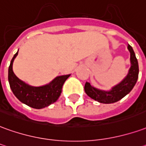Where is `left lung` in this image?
<instances>
[{
    "mask_svg": "<svg viewBox=\"0 0 146 146\" xmlns=\"http://www.w3.org/2000/svg\"><path fill=\"white\" fill-rule=\"evenodd\" d=\"M127 49L130 53V67L125 78L109 91L98 89L86 82L84 91L89 97L102 104H113L123 99L133 89L138 78V62L131 46L128 44Z\"/></svg>",
    "mask_w": 146,
    "mask_h": 146,
    "instance_id": "1",
    "label": "left lung"
}]
</instances>
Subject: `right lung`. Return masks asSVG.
<instances>
[{
	"label": "right lung",
	"instance_id": "add662e5",
	"mask_svg": "<svg viewBox=\"0 0 146 146\" xmlns=\"http://www.w3.org/2000/svg\"><path fill=\"white\" fill-rule=\"evenodd\" d=\"M17 55L18 51L13 56L9 67V85L15 96L23 104L35 109L44 108L57 101L62 93L63 84L70 74L57 76L42 86H31L20 80L13 72V64Z\"/></svg>",
	"mask_w": 146,
	"mask_h": 146
}]
</instances>
